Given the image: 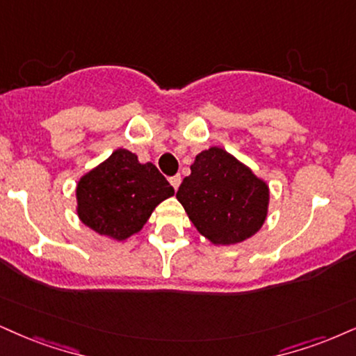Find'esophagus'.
<instances>
[{
    "mask_svg": "<svg viewBox=\"0 0 356 356\" xmlns=\"http://www.w3.org/2000/svg\"><path fill=\"white\" fill-rule=\"evenodd\" d=\"M170 183L175 190H178L179 185H181V177H179V175H175V177L170 178Z\"/></svg>",
    "mask_w": 356,
    "mask_h": 356,
    "instance_id": "obj_1",
    "label": "esophagus"
}]
</instances>
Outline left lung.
<instances>
[{
	"label": "left lung",
	"mask_w": 356,
	"mask_h": 356,
	"mask_svg": "<svg viewBox=\"0 0 356 356\" xmlns=\"http://www.w3.org/2000/svg\"><path fill=\"white\" fill-rule=\"evenodd\" d=\"M177 198L200 234L216 245H229L249 239L264 225L269 186L231 153L211 147L196 155Z\"/></svg>",
	"instance_id": "left-lung-1"
}]
</instances>
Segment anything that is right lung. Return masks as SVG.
<instances>
[{
  "label": "right lung",
  "instance_id": "obj_1",
  "mask_svg": "<svg viewBox=\"0 0 356 356\" xmlns=\"http://www.w3.org/2000/svg\"><path fill=\"white\" fill-rule=\"evenodd\" d=\"M175 195L153 163L118 148L77 183L79 219L100 236L125 241L142 229L153 209Z\"/></svg>",
  "mask_w": 356,
  "mask_h": 356
}]
</instances>
